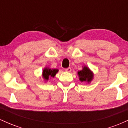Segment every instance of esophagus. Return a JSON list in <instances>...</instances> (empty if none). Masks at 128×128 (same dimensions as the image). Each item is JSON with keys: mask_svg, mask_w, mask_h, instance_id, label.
Masks as SVG:
<instances>
[{"mask_svg": "<svg viewBox=\"0 0 128 128\" xmlns=\"http://www.w3.org/2000/svg\"><path fill=\"white\" fill-rule=\"evenodd\" d=\"M65 70H66V72H70L72 71V68H70V67H68V68H66Z\"/></svg>", "mask_w": 128, "mask_h": 128, "instance_id": "1", "label": "esophagus"}]
</instances>
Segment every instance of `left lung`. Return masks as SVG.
Wrapping results in <instances>:
<instances>
[{
    "instance_id": "8db88e82",
    "label": "left lung",
    "mask_w": 128,
    "mask_h": 128,
    "mask_svg": "<svg viewBox=\"0 0 128 128\" xmlns=\"http://www.w3.org/2000/svg\"><path fill=\"white\" fill-rule=\"evenodd\" d=\"M79 80L81 82H90L93 79L94 74L88 67L86 66H84L82 70L78 72Z\"/></svg>"
}]
</instances>
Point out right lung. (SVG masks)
Segmentation results:
<instances>
[{
  "instance_id": "obj_1",
  "label": "right lung",
  "mask_w": 128,
  "mask_h": 128,
  "mask_svg": "<svg viewBox=\"0 0 128 128\" xmlns=\"http://www.w3.org/2000/svg\"><path fill=\"white\" fill-rule=\"evenodd\" d=\"M58 69H51L49 68V67H46V68L43 69L42 76L43 78L44 79V80H48L49 77L54 78L56 75V74L58 73Z\"/></svg>"
}]
</instances>
